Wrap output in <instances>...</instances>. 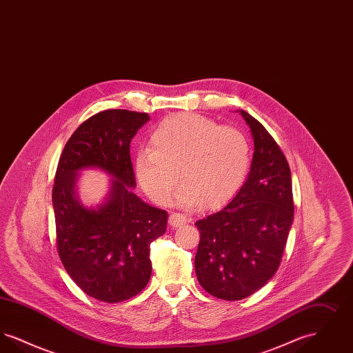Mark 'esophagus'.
<instances>
[{"instance_id": "34e87169", "label": "esophagus", "mask_w": 353, "mask_h": 353, "mask_svg": "<svg viewBox=\"0 0 353 353\" xmlns=\"http://www.w3.org/2000/svg\"><path fill=\"white\" fill-rule=\"evenodd\" d=\"M189 221V217L185 214H180V213H172L169 217V225L173 228H179L181 225H184Z\"/></svg>"}]
</instances>
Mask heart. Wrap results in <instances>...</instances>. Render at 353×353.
Wrapping results in <instances>:
<instances>
[{"label":"heart","instance_id":"b5f03b06","mask_svg":"<svg viewBox=\"0 0 353 353\" xmlns=\"http://www.w3.org/2000/svg\"><path fill=\"white\" fill-rule=\"evenodd\" d=\"M252 167V147L242 131L197 114L164 119L139 152L136 177L152 201H170L177 193L181 206L217 208L230 201L243 186Z\"/></svg>","mask_w":353,"mask_h":353}]
</instances>
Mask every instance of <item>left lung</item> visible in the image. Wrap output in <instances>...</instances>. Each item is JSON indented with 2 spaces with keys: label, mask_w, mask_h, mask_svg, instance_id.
<instances>
[{
  "label": "left lung",
  "mask_w": 353,
  "mask_h": 353,
  "mask_svg": "<svg viewBox=\"0 0 353 353\" xmlns=\"http://www.w3.org/2000/svg\"><path fill=\"white\" fill-rule=\"evenodd\" d=\"M254 137L252 170L233 201L196 222L197 279L210 295L241 301L266 285L279 269L294 219L291 170L268 130L246 111Z\"/></svg>",
  "instance_id": "obj_1"
}]
</instances>
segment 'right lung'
Wrapping results in <instances>:
<instances>
[{"label": "right lung", "instance_id": "obj_1", "mask_svg": "<svg viewBox=\"0 0 353 353\" xmlns=\"http://www.w3.org/2000/svg\"><path fill=\"white\" fill-rule=\"evenodd\" d=\"M150 120L147 112L105 110L83 121L68 139L52 185L58 255L71 279L91 298L120 303L150 282V246L165 233L168 214L131 192L130 143ZM98 166L117 180L109 202L97 211L73 194L76 170Z\"/></svg>", "mask_w": 353, "mask_h": 353}]
</instances>
